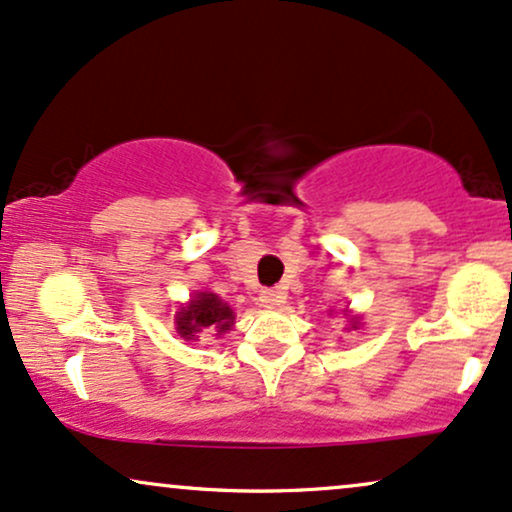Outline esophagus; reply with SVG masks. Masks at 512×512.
<instances>
[{"mask_svg":"<svg viewBox=\"0 0 512 512\" xmlns=\"http://www.w3.org/2000/svg\"><path fill=\"white\" fill-rule=\"evenodd\" d=\"M283 302H286V293H283V290H274V288L260 290V304H262V307L274 309V307H278V304H283Z\"/></svg>","mask_w":512,"mask_h":512,"instance_id":"obj_1","label":"esophagus"}]
</instances>
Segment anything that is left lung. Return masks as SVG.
<instances>
[{
  "instance_id": "left-lung-1",
  "label": "left lung",
  "mask_w": 512,
  "mask_h": 512,
  "mask_svg": "<svg viewBox=\"0 0 512 512\" xmlns=\"http://www.w3.org/2000/svg\"><path fill=\"white\" fill-rule=\"evenodd\" d=\"M359 326V319H352V328H357Z\"/></svg>"
}]
</instances>
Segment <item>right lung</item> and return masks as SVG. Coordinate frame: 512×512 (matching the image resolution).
Wrapping results in <instances>:
<instances>
[{
    "label": "right lung",
    "mask_w": 512,
    "mask_h": 512,
    "mask_svg": "<svg viewBox=\"0 0 512 512\" xmlns=\"http://www.w3.org/2000/svg\"><path fill=\"white\" fill-rule=\"evenodd\" d=\"M234 309L226 304L222 297L203 290L189 300V304L179 307L174 314V326L184 340H198L200 333H217L222 335L234 326Z\"/></svg>",
    "instance_id": "right-lung-1"
}]
</instances>
